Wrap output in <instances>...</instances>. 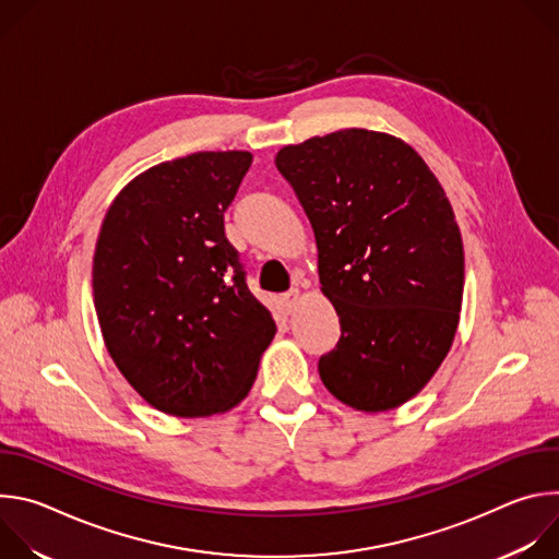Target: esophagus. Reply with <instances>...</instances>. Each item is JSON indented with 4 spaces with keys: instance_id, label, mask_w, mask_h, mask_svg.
<instances>
[{
    "instance_id": "obj_1",
    "label": "esophagus",
    "mask_w": 559,
    "mask_h": 559,
    "mask_svg": "<svg viewBox=\"0 0 559 559\" xmlns=\"http://www.w3.org/2000/svg\"><path fill=\"white\" fill-rule=\"evenodd\" d=\"M298 296H300V292H298V289H289L287 294H283V298H281V300H283V307H285L287 311H292V309H294V305L298 302Z\"/></svg>"
}]
</instances>
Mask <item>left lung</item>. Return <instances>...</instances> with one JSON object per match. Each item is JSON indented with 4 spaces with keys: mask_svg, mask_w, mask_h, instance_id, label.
<instances>
[{
    "mask_svg": "<svg viewBox=\"0 0 559 559\" xmlns=\"http://www.w3.org/2000/svg\"><path fill=\"white\" fill-rule=\"evenodd\" d=\"M274 164L313 227L321 292L341 318L323 384L365 414L405 405L460 323L464 248L440 181L409 143L365 128L285 145Z\"/></svg>",
    "mask_w": 559,
    "mask_h": 559,
    "instance_id": "8db88e82",
    "label": "left lung"
}]
</instances>
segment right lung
Listing matches in <instances>:
<instances>
[{
    "label": "right lung",
    "instance_id": "add662e5",
    "mask_svg": "<svg viewBox=\"0 0 559 559\" xmlns=\"http://www.w3.org/2000/svg\"><path fill=\"white\" fill-rule=\"evenodd\" d=\"M250 164V152L227 150L152 166L102 223L93 296L106 349L168 416L207 418L246 401L276 334L223 225Z\"/></svg>",
    "mask_w": 559,
    "mask_h": 559
}]
</instances>
